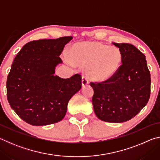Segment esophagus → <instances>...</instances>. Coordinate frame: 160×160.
Here are the masks:
<instances>
[{"mask_svg":"<svg viewBox=\"0 0 160 160\" xmlns=\"http://www.w3.org/2000/svg\"><path fill=\"white\" fill-rule=\"evenodd\" d=\"M88 84H89V82H88V79H87L85 77H82V87H85L86 85H88Z\"/></svg>","mask_w":160,"mask_h":160,"instance_id":"34e87169","label":"esophagus"}]
</instances>
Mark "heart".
<instances>
[{
    "label": "heart",
    "instance_id": "b5f03b06",
    "mask_svg": "<svg viewBox=\"0 0 160 160\" xmlns=\"http://www.w3.org/2000/svg\"><path fill=\"white\" fill-rule=\"evenodd\" d=\"M70 62L85 66L87 78L94 82H104L114 75L122 61L121 51L97 42H83L73 44L68 52Z\"/></svg>",
    "mask_w": 160,
    "mask_h": 160
}]
</instances>
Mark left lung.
Returning a JSON list of instances; mask_svg holds the SVG:
<instances>
[{
    "instance_id": "8db88e82",
    "label": "left lung",
    "mask_w": 160,
    "mask_h": 160,
    "mask_svg": "<svg viewBox=\"0 0 160 160\" xmlns=\"http://www.w3.org/2000/svg\"><path fill=\"white\" fill-rule=\"evenodd\" d=\"M112 44L119 48L122 65L113 76L102 83H90L94 90L93 109L97 118L123 123L137 115L150 95V73L146 58L133 45Z\"/></svg>"
}]
</instances>
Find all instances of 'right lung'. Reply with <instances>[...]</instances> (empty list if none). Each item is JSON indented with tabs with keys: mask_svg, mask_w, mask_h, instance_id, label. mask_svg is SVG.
<instances>
[{
	"mask_svg": "<svg viewBox=\"0 0 160 160\" xmlns=\"http://www.w3.org/2000/svg\"><path fill=\"white\" fill-rule=\"evenodd\" d=\"M71 36L28 42L15 56L7 78L12 109L32 126H47L64 118L70 98L81 89V76L55 75L60 55Z\"/></svg>",
	"mask_w": 160,
	"mask_h": 160,
	"instance_id": "obj_1",
	"label": "right lung"
}]
</instances>
